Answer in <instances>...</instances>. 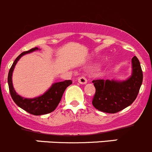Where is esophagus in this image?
<instances>
[{"label": "esophagus", "mask_w": 152, "mask_h": 152, "mask_svg": "<svg viewBox=\"0 0 152 152\" xmlns=\"http://www.w3.org/2000/svg\"><path fill=\"white\" fill-rule=\"evenodd\" d=\"M77 81H78L80 84H85V83H87V80L86 79V77H83V76L79 77L78 79H77Z\"/></svg>", "instance_id": "esophagus-1"}]
</instances>
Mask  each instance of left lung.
<instances>
[{
	"label": "left lung",
	"mask_w": 152,
	"mask_h": 152,
	"mask_svg": "<svg viewBox=\"0 0 152 152\" xmlns=\"http://www.w3.org/2000/svg\"><path fill=\"white\" fill-rule=\"evenodd\" d=\"M132 75L126 80H94L95 95L92 103L99 111L117 113L131 105L137 97L142 83L141 65L136 56L132 59Z\"/></svg>",
	"instance_id": "1"
}]
</instances>
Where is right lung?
<instances>
[{
	"mask_svg": "<svg viewBox=\"0 0 152 152\" xmlns=\"http://www.w3.org/2000/svg\"><path fill=\"white\" fill-rule=\"evenodd\" d=\"M37 50H38V48L34 47V48L31 49L28 51H25V52L22 53L15 59L10 69L9 73H8L7 80L10 93L11 97H12L15 103L18 106L20 107L21 108H22L28 113L31 114V115H41L50 113L56 109L57 105H59V103L60 102L64 91L67 87L72 84V81L71 80H64V81L57 82V83H53L51 86L50 88L44 94L34 99L23 98V97L18 95L16 92L15 91L14 88H13L12 82V72H13V69L15 68V65L22 56Z\"/></svg>",
	"mask_w": 152,
	"mask_h": 152,
	"instance_id": "right-lung-1",
	"label": "right lung"
}]
</instances>
